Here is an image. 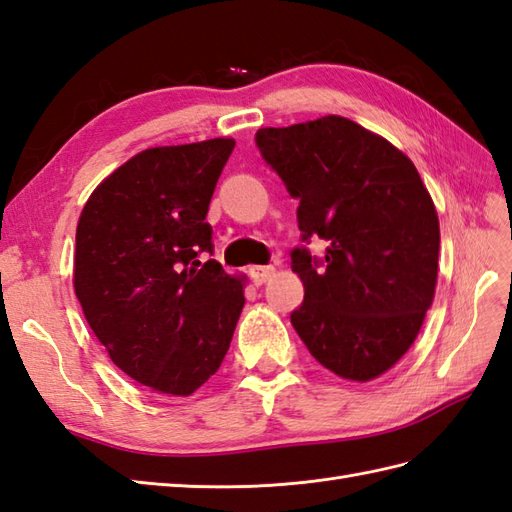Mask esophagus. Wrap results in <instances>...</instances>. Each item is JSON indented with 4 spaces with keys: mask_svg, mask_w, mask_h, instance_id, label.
Instances as JSON below:
<instances>
[{
    "mask_svg": "<svg viewBox=\"0 0 512 512\" xmlns=\"http://www.w3.org/2000/svg\"><path fill=\"white\" fill-rule=\"evenodd\" d=\"M251 279L255 281V285H261V283H266L272 274H274V268L272 266H251Z\"/></svg>",
    "mask_w": 512,
    "mask_h": 512,
    "instance_id": "esophagus-1",
    "label": "esophagus"
}]
</instances>
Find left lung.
<instances>
[{
  "instance_id": "1",
  "label": "left lung",
  "mask_w": 512,
  "mask_h": 512,
  "mask_svg": "<svg viewBox=\"0 0 512 512\" xmlns=\"http://www.w3.org/2000/svg\"><path fill=\"white\" fill-rule=\"evenodd\" d=\"M257 147L298 199L305 248L292 270L305 300L292 324L339 378L374 381L413 346L439 270V216L415 164L389 140L329 114L257 131Z\"/></svg>"
}]
</instances>
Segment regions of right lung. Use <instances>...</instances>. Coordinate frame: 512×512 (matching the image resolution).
Instances as JSON below:
<instances>
[{
    "label": "right lung",
    "mask_w": 512,
    "mask_h": 512,
    "mask_svg": "<svg viewBox=\"0 0 512 512\" xmlns=\"http://www.w3.org/2000/svg\"><path fill=\"white\" fill-rule=\"evenodd\" d=\"M235 147L212 138L136 153L88 196L73 287L112 363L166 396H190L225 359L246 277L227 274L205 222Z\"/></svg>",
    "instance_id": "1"
}]
</instances>
